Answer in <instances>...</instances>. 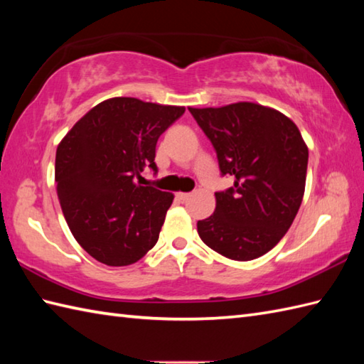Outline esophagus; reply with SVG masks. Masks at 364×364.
Returning a JSON list of instances; mask_svg holds the SVG:
<instances>
[{
	"instance_id": "esophagus-1",
	"label": "esophagus",
	"mask_w": 364,
	"mask_h": 364,
	"mask_svg": "<svg viewBox=\"0 0 364 364\" xmlns=\"http://www.w3.org/2000/svg\"><path fill=\"white\" fill-rule=\"evenodd\" d=\"M191 197L189 192H176V198L178 200H188Z\"/></svg>"
}]
</instances>
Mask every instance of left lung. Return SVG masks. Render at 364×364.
I'll list each match as a JSON object with an SVG mask.
<instances>
[{
	"label": "left lung",
	"instance_id": "left-lung-1",
	"mask_svg": "<svg viewBox=\"0 0 364 364\" xmlns=\"http://www.w3.org/2000/svg\"><path fill=\"white\" fill-rule=\"evenodd\" d=\"M189 111L214 145L220 172L235 176L233 188L215 192V211L198 220V236L230 259L262 257L289 230L304 198V137L289 117L258 103Z\"/></svg>",
	"mask_w": 364,
	"mask_h": 364
}]
</instances>
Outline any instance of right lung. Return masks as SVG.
I'll list each match as a JSON object with an SVG mask.
<instances>
[{"mask_svg":"<svg viewBox=\"0 0 364 364\" xmlns=\"http://www.w3.org/2000/svg\"><path fill=\"white\" fill-rule=\"evenodd\" d=\"M184 109L114 97L84 114L59 142L54 180L60 208L92 258L129 266L158 242L173 194L142 186L141 173L156 170L158 139Z\"/></svg>","mask_w":364,"mask_h":364,"instance_id":"obj_1","label":"right lung"}]
</instances>
